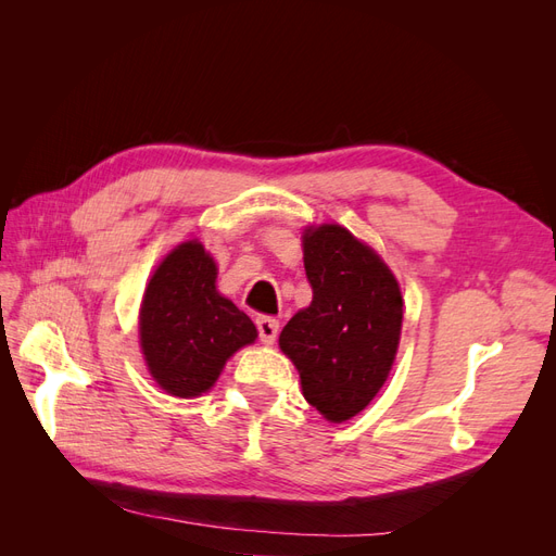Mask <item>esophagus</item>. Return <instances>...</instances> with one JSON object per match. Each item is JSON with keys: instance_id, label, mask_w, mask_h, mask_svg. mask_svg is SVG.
Instances as JSON below:
<instances>
[{"instance_id": "esophagus-1", "label": "esophagus", "mask_w": 556, "mask_h": 556, "mask_svg": "<svg viewBox=\"0 0 556 556\" xmlns=\"http://www.w3.org/2000/svg\"><path fill=\"white\" fill-rule=\"evenodd\" d=\"M278 327H280V325H278L276 317H268V315L257 317V331H260L262 343L271 345V343L276 341V336H278Z\"/></svg>"}]
</instances>
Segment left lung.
Returning <instances> with one entry per match:
<instances>
[{
	"label": "left lung",
	"instance_id": "left-lung-1",
	"mask_svg": "<svg viewBox=\"0 0 556 556\" xmlns=\"http://www.w3.org/2000/svg\"><path fill=\"white\" fill-rule=\"evenodd\" d=\"M311 306L280 331L301 390L329 422L362 413L396 357L403 319L399 282L378 252L341 225L304 231Z\"/></svg>",
	"mask_w": 556,
	"mask_h": 556
}]
</instances>
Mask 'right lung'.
I'll return each instance as SVG.
<instances>
[{
	"instance_id": "right-lung-1",
	"label": "right lung",
	"mask_w": 556,
	"mask_h": 556,
	"mask_svg": "<svg viewBox=\"0 0 556 556\" xmlns=\"http://www.w3.org/2000/svg\"><path fill=\"white\" fill-rule=\"evenodd\" d=\"M217 266L197 239L176 245L150 276L139 336L150 376L166 394L208 392L227 359L255 343L252 319L215 288Z\"/></svg>"
}]
</instances>
